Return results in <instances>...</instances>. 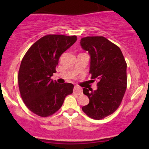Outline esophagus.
Instances as JSON below:
<instances>
[{
  "label": "esophagus",
  "mask_w": 149,
  "mask_h": 149,
  "mask_svg": "<svg viewBox=\"0 0 149 149\" xmlns=\"http://www.w3.org/2000/svg\"><path fill=\"white\" fill-rule=\"evenodd\" d=\"M73 92H74V93H76V95H80L83 93V90H82V89L80 88V87L75 86L74 88H73Z\"/></svg>",
  "instance_id": "1"
}]
</instances>
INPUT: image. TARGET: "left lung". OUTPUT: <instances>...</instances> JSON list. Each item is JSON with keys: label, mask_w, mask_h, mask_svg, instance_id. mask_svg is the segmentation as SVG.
Here are the masks:
<instances>
[{"label": "left lung", "mask_w": 149, "mask_h": 149, "mask_svg": "<svg viewBox=\"0 0 149 149\" xmlns=\"http://www.w3.org/2000/svg\"><path fill=\"white\" fill-rule=\"evenodd\" d=\"M80 43L90 55L91 78L98 81L96 90L83 88L90 102L82 110L92 118L103 119L120 105L127 88V64L120 49L103 36L83 38Z\"/></svg>", "instance_id": "left-lung-1"}]
</instances>
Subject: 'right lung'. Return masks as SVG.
Here are the masks:
<instances>
[{"label":"right lung","instance_id":"right-lung-1","mask_svg":"<svg viewBox=\"0 0 149 149\" xmlns=\"http://www.w3.org/2000/svg\"><path fill=\"white\" fill-rule=\"evenodd\" d=\"M77 40L76 36L47 35L31 46L22 59L18 74L20 95L26 107L41 117L57 112L73 85L51 79L59 57Z\"/></svg>","mask_w":149,"mask_h":149}]
</instances>
